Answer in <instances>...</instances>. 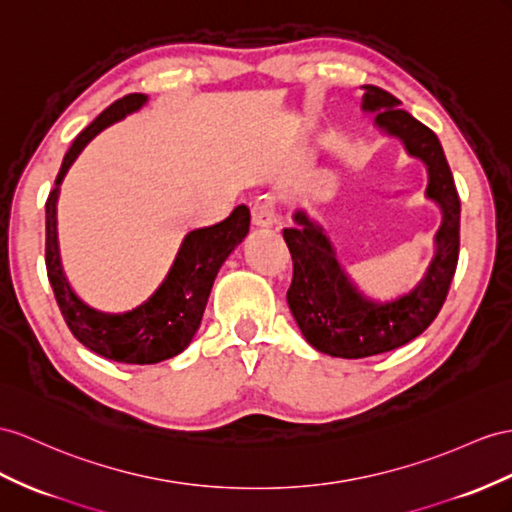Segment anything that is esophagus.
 <instances>
[{
  "instance_id": "esophagus-1",
  "label": "esophagus",
  "mask_w": 512,
  "mask_h": 512,
  "mask_svg": "<svg viewBox=\"0 0 512 512\" xmlns=\"http://www.w3.org/2000/svg\"><path fill=\"white\" fill-rule=\"evenodd\" d=\"M253 214V225L257 229H270L272 225H277V209H274V201L270 196H261L251 207Z\"/></svg>"
}]
</instances>
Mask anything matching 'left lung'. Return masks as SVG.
Segmentation results:
<instances>
[{"label":"left lung","instance_id":"1","mask_svg":"<svg viewBox=\"0 0 512 512\" xmlns=\"http://www.w3.org/2000/svg\"><path fill=\"white\" fill-rule=\"evenodd\" d=\"M361 90V110L374 114V127L383 136L400 140L406 155L426 166L424 196L441 209V225L432 238L435 253L424 277L409 292L376 300L350 279L320 222L303 207L292 214L294 227L283 229L294 261L287 305L309 346L339 359L396 350L428 329L450 290L461 225V201L435 131L402 110V101L387 90L378 86H361Z\"/></svg>","mask_w":512,"mask_h":512}]
</instances>
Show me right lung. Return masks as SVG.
<instances>
[{
	"instance_id": "1",
	"label": "right lung",
	"mask_w": 512,
	"mask_h": 512,
	"mask_svg": "<svg viewBox=\"0 0 512 512\" xmlns=\"http://www.w3.org/2000/svg\"><path fill=\"white\" fill-rule=\"evenodd\" d=\"M147 101L149 97L140 93L114 101L73 140L62 160L56 188L49 192L45 205L47 277L54 287L64 322L69 324L77 342H82L88 350L110 361L134 365L173 359L190 346L201 326L209 294H212L222 264L235 251V246L242 244L251 229V212L246 205H238L222 222L186 233L164 281L134 309L119 313L101 311L84 303L73 292L62 268L58 242V196L62 179L90 140L99 136L103 129L123 121L127 114L147 106Z\"/></svg>"
}]
</instances>
